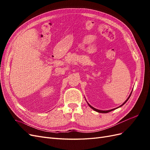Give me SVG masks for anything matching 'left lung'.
<instances>
[{"instance_id":"obj_1","label":"left lung","mask_w":150,"mask_h":150,"mask_svg":"<svg viewBox=\"0 0 150 150\" xmlns=\"http://www.w3.org/2000/svg\"><path fill=\"white\" fill-rule=\"evenodd\" d=\"M132 91L131 92V93H130V94H129V96H128V98H127L126 100V101H125L123 103H122L121 106H120L119 107H117V108H114V109H112V110H104V111H103V110H98V109L94 108H93V106H91L90 104H89V103H88L87 101H86V102H87V103H88V105H89V106L91 108H92L93 110H94L95 111L98 112H101V113H107V112H110V111H113V110H116V109H117V108H120V107L122 106V105H124V104H125V103L127 102V101H128V99H129V98H130V96H131V93H132Z\"/></svg>"}]
</instances>
